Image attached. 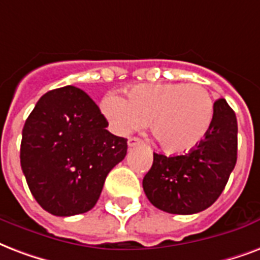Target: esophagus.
I'll list each match as a JSON object with an SVG mask.
<instances>
[{
  "label": "esophagus",
  "mask_w": 260,
  "mask_h": 260,
  "mask_svg": "<svg viewBox=\"0 0 260 260\" xmlns=\"http://www.w3.org/2000/svg\"><path fill=\"white\" fill-rule=\"evenodd\" d=\"M142 143V140L139 138H129L128 139V146L129 147H135V146H139V144Z\"/></svg>",
  "instance_id": "34e87169"
}]
</instances>
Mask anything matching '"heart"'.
<instances>
[{"mask_svg": "<svg viewBox=\"0 0 260 260\" xmlns=\"http://www.w3.org/2000/svg\"><path fill=\"white\" fill-rule=\"evenodd\" d=\"M102 113L113 131L126 135L150 122L158 146L168 154H184L198 147L209 134L214 101L205 86L191 83L139 84L128 91V101L108 95Z\"/></svg>", "mask_w": 260, "mask_h": 260, "instance_id": "1", "label": "heart"}]
</instances>
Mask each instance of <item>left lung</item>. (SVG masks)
Here are the masks:
<instances>
[{"label":"left lung","instance_id":"obj_1","mask_svg":"<svg viewBox=\"0 0 260 260\" xmlns=\"http://www.w3.org/2000/svg\"><path fill=\"white\" fill-rule=\"evenodd\" d=\"M237 161V120L223 98L214 102L209 134L184 155L154 152L151 169L143 178L147 199L170 214H195L217 201Z\"/></svg>","mask_w":260,"mask_h":260}]
</instances>
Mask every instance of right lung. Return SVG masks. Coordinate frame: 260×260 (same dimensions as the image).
I'll return each mask as SVG.
<instances>
[{
    "label": "right lung",
    "mask_w": 260,
    "mask_h": 260,
    "mask_svg": "<svg viewBox=\"0 0 260 260\" xmlns=\"http://www.w3.org/2000/svg\"><path fill=\"white\" fill-rule=\"evenodd\" d=\"M80 88L41 96L25 120L20 164L35 201L47 213L71 217L96 205L106 176L126 155L125 138Z\"/></svg>",
    "instance_id": "right-lung-1"
}]
</instances>
